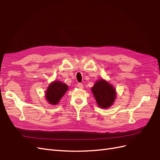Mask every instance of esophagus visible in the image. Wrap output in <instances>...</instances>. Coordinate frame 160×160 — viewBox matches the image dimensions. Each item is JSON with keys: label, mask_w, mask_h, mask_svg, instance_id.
I'll return each mask as SVG.
<instances>
[{"label": "esophagus", "mask_w": 160, "mask_h": 160, "mask_svg": "<svg viewBox=\"0 0 160 160\" xmlns=\"http://www.w3.org/2000/svg\"><path fill=\"white\" fill-rule=\"evenodd\" d=\"M77 86H78V88H80V89H83V85L82 83H79L77 84Z\"/></svg>", "instance_id": "1"}]
</instances>
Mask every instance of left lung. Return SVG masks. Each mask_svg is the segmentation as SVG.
<instances>
[{
  "instance_id": "obj_1",
  "label": "left lung",
  "mask_w": 160,
  "mask_h": 160,
  "mask_svg": "<svg viewBox=\"0 0 160 160\" xmlns=\"http://www.w3.org/2000/svg\"><path fill=\"white\" fill-rule=\"evenodd\" d=\"M91 89L100 108H108L114 103L117 97L116 89L106 80H97Z\"/></svg>"
}]
</instances>
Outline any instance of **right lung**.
I'll return each instance as SVG.
<instances>
[{"label":"right lung","mask_w":160,"mask_h":160,"mask_svg":"<svg viewBox=\"0 0 160 160\" xmlns=\"http://www.w3.org/2000/svg\"><path fill=\"white\" fill-rule=\"evenodd\" d=\"M68 87L67 84L60 81H54L49 83L45 91V99L52 105H56L60 99L68 91Z\"/></svg>","instance_id":"right-lung-1"}]
</instances>
